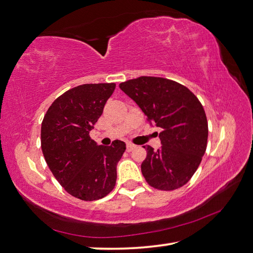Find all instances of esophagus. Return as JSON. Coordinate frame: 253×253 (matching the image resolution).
Here are the masks:
<instances>
[{
    "instance_id": "34e87169",
    "label": "esophagus",
    "mask_w": 253,
    "mask_h": 253,
    "mask_svg": "<svg viewBox=\"0 0 253 253\" xmlns=\"http://www.w3.org/2000/svg\"><path fill=\"white\" fill-rule=\"evenodd\" d=\"M134 148H135L134 144H131V143H127V144H126V151H127V152L132 151V150H133Z\"/></svg>"
}]
</instances>
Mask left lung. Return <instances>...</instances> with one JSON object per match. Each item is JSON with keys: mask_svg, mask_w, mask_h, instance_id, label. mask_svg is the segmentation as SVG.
Wrapping results in <instances>:
<instances>
[{"mask_svg": "<svg viewBox=\"0 0 253 253\" xmlns=\"http://www.w3.org/2000/svg\"><path fill=\"white\" fill-rule=\"evenodd\" d=\"M140 106L150 124L161 127L162 147L148 145L141 171L151 187L163 191L181 188L192 178L205 156L208 121L193 93L172 80L140 77L120 83Z\"/></svg>", "mask_w": 253, "mask_h": 253, "instance_id": "8db88e82", "label": "left lung"}]
</instances>
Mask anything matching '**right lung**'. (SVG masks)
Masks as SVG:
<instances>
[{
    "label": "right lung",
    "instance_id": "1",
    "mask_svg": "<svg viewBox=\"0 0 253 253\" xmlns=\"http://www.w3.org/2000/svg\"><path fill=\"white\" fill-rule=\"evenodd\" d=\"M115 83L82 84L66 91L46 111L41 148L53 175L71 196L84 201L104 198L117 181V165L126 143L97 145L90 131L103 112Z\"/></svg>",
    "mask_w": 253,
    "mask_h": 253
}]
</instances>
